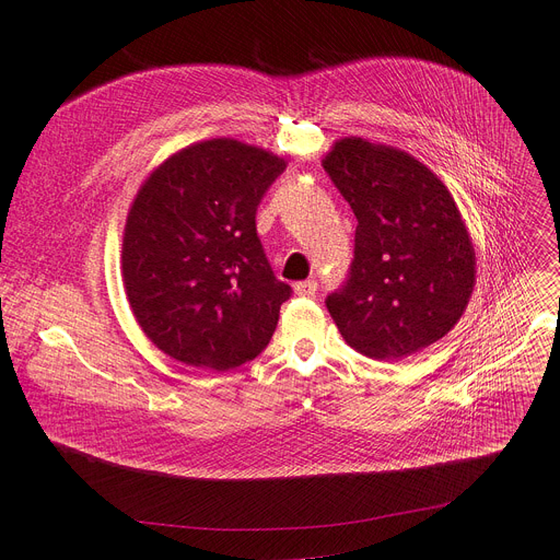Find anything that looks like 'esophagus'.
<instances>
[{
  "mask_svg": "<svg viewBox=\"0 0 560 560\" xmlns=\"http://www.w3.org/2000/svg\"><path fill=\"white\" fill-rule=\"evenodd\" d=\"M295 292L300 298H313L317 292V281H313V279L300 281V283H295Z\"/></svg>",
  "mask_w": 560,
  "mask_h": 560,
  "instance_id": "esophagus-1",
  "label": "esophagus"
}]
</instances>
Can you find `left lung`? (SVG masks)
<instances>
[{"label":"left lung","mask_w":560,"mask_h":560,"mask_svg":"<svg viewBox=\"0 0 560 560\" xmlns=\"http://www.w3.org/2000/svg\"><path fill=\"white\" fill-rule=\"evenodd\" d=\"M359 224L354 260L327 308L345 342L399 361L447 336L477 279L472 238L447 186L388 144L342 138L322 161Z\"/></svg>","instance_id":"8db88e82"}]
</instances>
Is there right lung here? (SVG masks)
I'll return each mask as SVG.
<instances>
[{"label":"right lung","mask_w":560,"mask_h":560,"mask_svg":"<svg viewBox=\"0 0 560 560\" xmlns=\"http://www.w3.org/2000/svg\"><path fill=\"white\" fill-rule=\"evenodd\" d=\"M285 161L233 138L184 147L140 186L125 224L122 279L140 329L163 354L226 372L268 347L292 288L256 233Z\"/></svg>","instance_id":"obj_1"}]
</instances>
